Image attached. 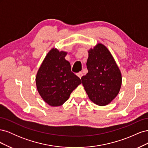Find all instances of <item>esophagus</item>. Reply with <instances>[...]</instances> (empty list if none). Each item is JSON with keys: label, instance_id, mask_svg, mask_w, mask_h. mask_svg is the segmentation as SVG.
Returning a JSON list of instances; mask_svg holds the SVG:
<instances>
[{"label": "esophagus", "instance_id": "obj_1", "mask_svg": "<svg viewBox=\"0 0 148 148\" xmlns=\"http://www.w3.org/2000/svg\"><path fill=\"white\" fill-rule=\"evenodd\" d=\"M77 75V76H78V77L80 79L82 78V77H83V74L82 72H79V73H78Z\"/></svg>", "mask_w": 148, "mask_h": 148}]
</instances>
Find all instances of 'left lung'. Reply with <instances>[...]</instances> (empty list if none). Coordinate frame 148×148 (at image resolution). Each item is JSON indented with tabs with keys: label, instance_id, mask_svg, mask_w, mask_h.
Returning <instances> with one entry per match:
<instances>
[{
	"label": "left lung",
	"instance_id": "left-lung-1",
	"mask_svg": "<svg viewBox=\"0 0 148 148\" xmlns=\"http://www.w3.org/2000/svg\"><path fill=\"white\" fill-rule=\"evenodd\" d=\"M88 73L83 76V86L95 104L108 105L118 95L122 86V73L107 47L97 43L88 51Z\"/></svg>",
	"mask_w": 148,
	"mask_h": 148
}]
</instances>
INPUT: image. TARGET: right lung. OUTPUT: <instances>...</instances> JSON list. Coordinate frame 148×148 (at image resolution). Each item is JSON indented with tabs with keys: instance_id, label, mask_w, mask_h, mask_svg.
Returning <instances> with one entry per match:
<instances>
[{
	"instance_id": "obj_1",
	"label": "right lung",
	"mask_w": 148,
	"mask_h": 148,
	"mask_svg": "<svg viewBox=\"0 0 148 148\" xmlns=\"http://www.w3.org/2000/svg\"><path fill=\"white\" fill-rule=\"evenodd\" d=\"M67 52L55 47L47 53L36 76L38 91L42 99L52 107L63 105L70 94L82 83L71 71L70 62L65 59Z\"/></svg>"
}]
</instances>
